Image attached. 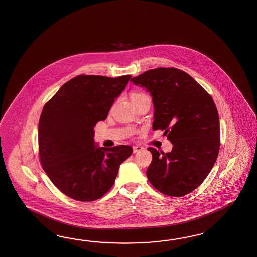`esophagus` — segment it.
Masks as SVG:
<instances>
[{
  "label": "esophagus",
  "instance_id": "34e87169",
  "mask_svg": "<svg viewBox=\"0 0 257 257\" xmlns=\"http://www.w3.org/2000/svg\"><path fill=\"white\" fill-rule=\"evenodd\" d=\"M133 148V153L135 154V153H137V152H140V151H142V150L144 149L143 147H141V146H133L132 147Z\"/></svg>",
  "mask_w": 257,
  "mask_h": 257
}]
</instances>
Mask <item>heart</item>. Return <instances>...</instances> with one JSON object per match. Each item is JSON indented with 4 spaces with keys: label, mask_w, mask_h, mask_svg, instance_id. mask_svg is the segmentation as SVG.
Instances as JSON below:
<instances>
[{
    "label": "heart",
    "mask_w": 257,
    "mask_h": 257,
    "mask_svg": "<svg viewBox=\"0 0 257 257\" xmlns=\"http://www.w3.org/2000/svg\"><path fill=\"white\" fill-rule=\"evenodd\" d=\"M144 96H145L144 94L140 93V92H133V93H132V101L138 100V99H140V98H143Z\"/></svg>",
    "instance_id": "1"
}]
</instances>
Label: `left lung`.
Returning <instances> with one entry per match:
<instances>
[{
  "label": "left lung",
  "mask_w": 257,
  "mask_h": 257,
  "mask_svg": "<svg viewBox=\"0 0 257 257\" xmlns=\"http://www.w3.org/2000/svg\"><path fill=\"white\" fill-rule=\"evenodd\" d=\"M131 81L151 94L153 130L164 131L173 144L166 154L148 148L153 160L147 178L162 193L184 196L202 184L218 155L220 125L215 102L190 75L177 68L151 69Z\"/></svg>",
  "instance_id": "obj_1"
}]
</instances>
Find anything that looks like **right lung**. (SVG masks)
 I'll list each match as a JSON object with an SVG mask.
<instances>
[{
  "label": "right lung",
  "mask_w": 257,
  "mask_h": 257,
  "mask_svg": "<svg viewBox=\"0 0 257 257\" xmlns=\"http://www.w3.org/2000/svg\"><path fill=\"white\" fill-rule=\"evenodd\" d=\"M131 78L80 75L64 84L42 109L38 132L42 168L72 199L90 202L103 196L132 154L128 145L99 147L93 139L96 124L106 119Z\"/></svg>",
  "instance_id": "1"
}]
</instances>
